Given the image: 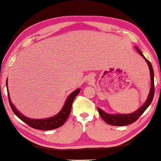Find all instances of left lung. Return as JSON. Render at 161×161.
Here are the masks:
<instances>
[{
	"instance_id": "1",
	"label": "left lung",
	"mask_w": 161,
	"mask_h": 161,
	"mask_svg": "<svg viewBox=\"0 0 161 161\" xmlns=\"http://www.w3.org/2000/svg\"><path fill=\"white\" fill-rule=\"evenodd\" d=\"M136 49L138 52H139L141 56H143V58L145 59V61L147 63L149 70H150V75H151V89L149 91V94L148 95L147 99H146V102L143 104L140 108L137 109V110L134 111L132 113L129 114H109L107 112H104L102 109L99 108H98V112L99 114L103 118V119L105 121L106 123L109 124V125L112 126H126L130 125V124L134 123V122L139 119V117L142 115L143 112H145L146 109L148 108V106L151 105V103L153 100V98L154 96V72L152 65L150 63L148 59L145 58V56L143 55L142 52H141L139 49L135 47Z\"/></svg>"
}]
</instances>
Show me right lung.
I'll return each instance as SVG.
<instances>
[{"instance_id": "right-lung-1", "label": "right lung", "mask_w": 161, "mask_h": 161, "mask_svg": "<svg viewBox=\"0 0 161 161\" xmlns=\"http://www.w3.org/2000/svg\"><path fill=\"white\" fill-rule=\"evenodd\" d=\"M6 87L8 100H9L10 108L16 116L22 121H23L25 123H26L27 125L31 126V127L36 129H40V130L43 131L52 130V129L60 127L61 126L64 125L69 117L73 100H74L75 97L77 96L80 91V89L78 88L75 91L72 92L66 98L63 108L58 112V113L54 115V116L49 118H45V119H32V118H29L25 116L21 112H19V111L15 108V107L13 105V103L11 102L8 88V78L6 80Z\"/></svg>"}]
</instances>
